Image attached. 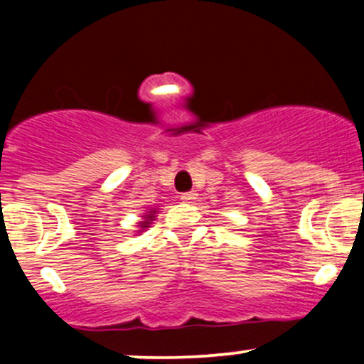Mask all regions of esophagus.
Segmentation results:
<instances>
[{
  "mask_svg": "<svg viewBox=\"0 0 364 364\" xmlns=\"http://www.w3.org/2000/svg\"><path fill=\"white\" fill-rule=\"evenodd\" d=\"M196 195L195 191H188V193H181V200L185 203H195V200H196Z\"/></svg>",
  "mask_w": 364,
  "mask_h": 364,
  "instance_id": "1",
  "label": "esophagus"
}]
</instances>
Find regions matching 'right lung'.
<instances>
[{"label":"right lung","mask_w":364,"mask_h":364,"mask_svg":"<svg viewBox=\"0 0 364 364\" xmlns=\"http://www.w3.org/2000/svg\"><path fill=\"white\" fill-rule=\"evenodd\" d=\"M157 210H159V208L154 207V208H149L147 212H144V215H141V219H144V220H140V223H139V231H136V232H139V235H140V232H144L147 228H150L152 220H156Z\"/></svg>","instance_id":"obj_1"}]
</instances>
